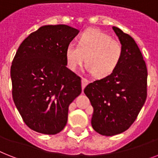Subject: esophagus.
<instances>
[{
  "label": "esophagus",
  "mask_w": 158,
  "mask_h": 158,
  "mask_svg": "<svg viewBox=\"0 0 158 158\" xmlns=\"http://www.w3.org/2000/svg\"><path fill=\"white\" fill-rule=\"evenodd\" d=\"M88 83H89V81H88V79H85V78H82V88L84 89V88L88 85Z\"/></svg>",
  "instance_id": "obj_1"
}]
</instances>
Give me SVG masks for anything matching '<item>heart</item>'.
<instances>
[{"instance_id": "1", "label": "heart", "mask_w": 158, "mask_h": 158, "mask_svg": "<svg viewBox=\"0 0 158 158\" xmlns=\"http://www.w3.org/2000/svg\"><path fill=\"white\" fill-rule=\"evenodd\" d=\"M122 44L107 33L96 28L84 31L78 38V44L70 43L66 48L68 67L75 70L85 59V69L97 78L111 75L121 61Z\"/></svg>"}]
</instances>
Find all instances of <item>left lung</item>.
Wrapping results in <instances>:
<instances>
[{
  "mask_svg": "<svg viewBox=\"0 0 158 158\" xmlns=\"http://www.w3.org/2000/svg\"><path fill=\"white\" fill-rule=\"evenodd\" d=\"M113 30L123 48L121 61L111 75L89 83L83 91L93 107L92 127L106 136L127 130L147 97L148 72L139 47L121 29Z\"/></svg>",
  "mask_w": 158,
  "mask_h": 158,
  "instance_id": "obj_1",
  "label": "left lung"
}]
</instances>
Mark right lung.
<instances>
[{"instance_id":"obj_1","label":"right lung","mask_w":158,"mask_h":158,"mask_svg":"<svg viewBox=\"0 0 158 158\" xmlns=\"http://www.w3.org/2000/svg\"><path fill=\"white\" fill-rule=\"evenodd\" d=\"M79 31L42 26L17 50L10 69L13 100L31 130L55 135L66 125L70 104L82 92L81 79L66 66V48Z\"/></svg>"}]
</instances>
